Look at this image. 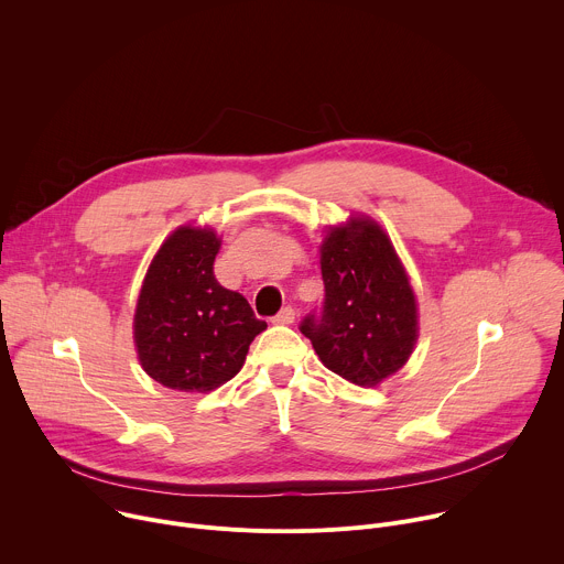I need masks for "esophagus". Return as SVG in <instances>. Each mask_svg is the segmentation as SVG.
<instances>
[{
    "mask_svg": "<svg viewBox=\"0 0 564 564\" xmlns=\"http://www.w3.org/2000/svg\"><path fill=\"white\" fill-rule=\"evenodd\" d=\"M274 324H279V326H288V324H294V310L292 307H283L274 318Z\"/></svg>",
    "mask_w": 564,
    "mask_h": 564,
    "instance_id": "1",
    "label": "esophagus"
}]
</instances>
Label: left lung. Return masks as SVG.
Here are the masks:
<instances>
[{"mask_svg":"<svg viewBox=\"0 0 564 564\" xmlns=\"http://www.w3.org/2000/svg\"><path fill=\"white\" fill-rule=\"evenodd\" d=\"M326 299L301 333L324 366L357 386H377L417 344V301L388 234L370 218L330 227L321 243Z\"/></svg>","mask_w":564,"mask_h":564,"instance_id":"obj_1","label":"left lung"}]
</instances>
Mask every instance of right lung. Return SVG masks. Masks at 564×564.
Returning a JSON list of instances; mask_svg holds the SVG:
<instances>
[{
	"label": "right lung",
	"mask_w": 564,
	"mask_h": 564,
	"mask_svg": "<svg viewBox=\"0 0 564 564\" xmlns=\"http://www.w3.org/2000/svg\"><path fill=\"white\" fill-rule=\"evenodd\" d=\"M220 238L209 227H178L153 257L133 316L144 372L172 390L209 392L246 364L268 328L248 299L214 276Z\"/></svg>",
	"instance_id": "right-lung-1"
}]
</instances>
